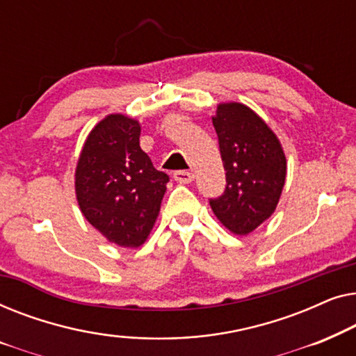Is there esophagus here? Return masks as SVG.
<instances>
[{
  "label": "esophagus",
  "mask_w": 356,
  "mask_h": 356,
  "mask_svg": "<svg viewBox=\"0 0 356 356\" xmlns=\"http://www.w3.org/2000/svg\"><path fill=\"white\" fill-rule=\"evenodd\" d=\"M173 178H175V181H177V183L188 184V183L194 181V173L188 172V170H179V172L173 173Z\"/></svg>",
  "instance_id": "esophagus-1"
}]
</instances>
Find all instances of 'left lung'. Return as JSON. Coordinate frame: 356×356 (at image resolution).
<instances>
[{
  "mask_svg": "<svg viewBox=\"0 0 356 356\" xmlns=\"http://www.w3.org/2000/svg\"><path fill=\"white\" fill-rule=\"evenodd\" d=\"M212 123L227 184L222 196L209 202L228 230L248 235L275 211L285 183V154L269 126L245 105H218Z\"/></svg>",
  "mask_w": 356,
  "mask_h": 356,
  "instance_id": "8db88e82",
  "label": "left lung"
}]
</instances>
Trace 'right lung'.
Returning <instances> with one entry per match:
<instances>
[{
  "instance_id": "1",
  "label": "right lung",
  "mask_w": 356,
  "mask_h": 356,
  "mask_svg": "<svg viewBox=\"0 0 356 356\" xmlns=\"http://www.w3.org/2000/svg\"><path fill=\"white\" fill-rule=\"evenodd\" d=\"M139 136L136 120L106 116L92 129L76 168V196L87 222L124 248L149 236L170 181L140 149Z\"/></svg>"
}]
</instances>
